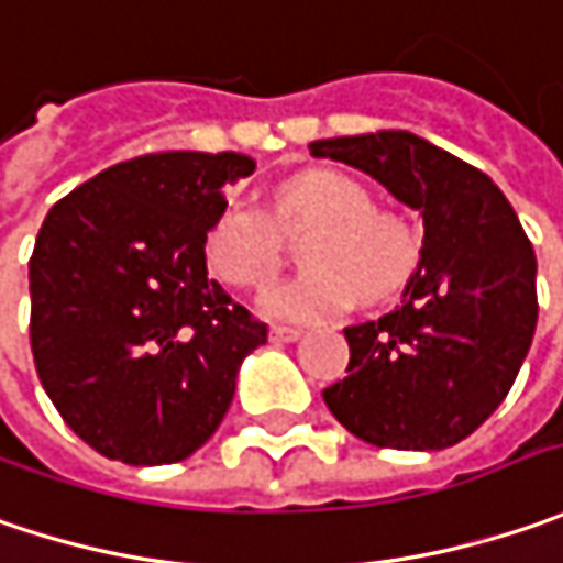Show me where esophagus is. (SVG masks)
<instances>
[{
  "label": "esophagus",
  "instance_id": "esophagus-1",
  "mask_svg": "<svg viewBox=\"0 0 563 563\" xmlns=\"http://www.w3.org/2000/svg\"><path fill=\"white\" fill-rule=\"evenodd\" d=\"M302 336V328H289V324H274L271 328V340L274 343H296Z\"/></svg>",
  "mask_w": 563,
  "mask_h": 563
}]
</instances>
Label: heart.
I'll return each mask as SVG.
<instances>
[{"mask_svg": "<svg viewBox=\"0 0 563 563\" xmlns=\"http://www.w3.org/2000/svg\"><path fill=\"white\" fill-rule=\"evenodd\" d=\"M283 227L314 223L302 245L308 267L274 283L264 314L292 324L324 321L353 306L358 292L380 299L412 274L419 235L404 217L372 208V191L340 169H308L277 191ZM205 257L217 280L257 289L283 264V239L271 213L249 201H230L210 220Z\"/></svg>", "mask_w": 563, "mask_h": 563, "instance_id": "obj_1", "label": "heart"}]
</instances>
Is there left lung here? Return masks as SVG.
<instances>
[{
    "label": "left lung",
    "instance_id": "8db88e82",
    "mask_svg": "<svg viewBox=\"0 0 563 563\" xmlns=\"http://www.w3.org/2000/svg\"><path fill=\"white\" fill-rule=\"evenodd\" d=\"M311 154L368 173L426 227L404 306L343 330L350 375L324 404L375 448H453L501 406L529 353L532 242L482 169L409 132L328 137Z\"/></svg>",
    "mask_w": 563,
    "mask_h": 563
}]
</instances>
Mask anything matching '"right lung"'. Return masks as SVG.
Instances as JSON below:
<instances>
[{
	"mask_svg": "<svg viewBox=\"0 0 563 563\" xmlns=\"http://www.w3.org/2000/svg\"><path fill=\"white\" fill-rule=\"evenodd\" d=\"M255 159L166 151L115 163L53 205L31 255V353L65 426L129 466L179 463L233 404L267 324L208 280L223 185Z\"/></svg>",
	"mask_w": 563,
	"mask_h": 563,
	"instance_id": "1",
	"label": "right lung"
}]
</instances>
